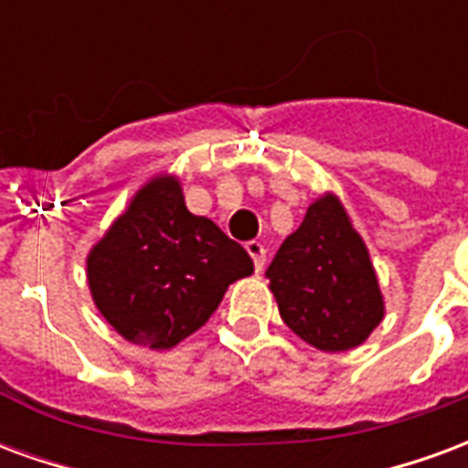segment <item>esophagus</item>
Listing matches in <instances>:
<instances>
[{"label":"esophagus","mask_w":468,"mask_h":468,"mask_svg":"<svg viewBox=\"0 0 468 468\" xmlns=\"http://www.w3.org/2000/svg\"><path fill=\"white\" fill-rule=\"evenodd\" d=\"M245 250L250 253V258H253L255 263V271L261 273L265 268V245L258 243V240H250V243H245Z\"/></svg>","instance_id":"esophagus-1"}]
</instances>
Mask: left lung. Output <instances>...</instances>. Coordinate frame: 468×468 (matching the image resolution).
<instances>
[{
  "label": "left lung",
  "mask_w": 468,
  "mask_h": 468,
  "mask_svg": "<svg viewBox=\"0 0 468 468\" xmlns=\"http://www.w3.org/2000/svg\"><path fill=\"white\" fill-rule=\"evenodd\" d=\"M265 278L283 324L321 351L356 348L381 324L383 298L371 258L334 195L308 207Z\"/></svg>",
  "instance_id": "1"
}]
</instances>
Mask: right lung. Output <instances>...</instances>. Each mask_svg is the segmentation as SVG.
<instances>
[{"instance_id": "1", "label": "right lung", "mask_w": 468, "mask_h": 468, "mask_svg": "<svg viewBox=\"0 0 468 468\" xmlns=\"http://www.w3.org/2000/svg\"><path fill=\"white\" fill-rule=\"evenodd\" d=\"M250 273L243 245L190 213L175 177L144 185L87 258L100 314L130 344L157 351L207 324L228 285Z\"/></svg>"}]
</instances>
